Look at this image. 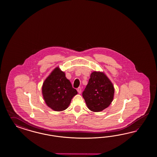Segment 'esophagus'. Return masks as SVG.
Here are the masks:
<instances>
[{"label":"esophagus","instance_id":"obj_1","mask_svg":"<svg viewBox=\"0 0 157 157\" xmlns=\"http://www.w3.org/2000/svg\"><path fill=\"white\" fill-rule=\"evenodd\" d=\"M77 91H78V93L81 94V92H82V89H81V87H78V89H77Z\"/></svg>","mask_w":157,"mask_h":157}]
</instances>
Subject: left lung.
I'll return each instance as SVG.
<instances>
[{
  "label": "left lung",
  "instance_id": "left-lung-1",
  "mask_svg": "<svg viewBox=\"0 0 157 157\" xmlns=\"http://www.w3.org/2000/svg\"><path fill=\"white\" fill-rule=\"evenodd\" d=\"M114 87L103 72H93L82 93L88 108L93 112H101L108 108L114 96Z\"/></svg>",
  "mask_w": 157,
  "mask_h": 157
}]
</instances>
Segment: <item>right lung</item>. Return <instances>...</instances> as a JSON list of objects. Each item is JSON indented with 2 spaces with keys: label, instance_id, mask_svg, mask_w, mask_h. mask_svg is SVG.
Returning a JSON list of instances; mask_svg holds the SVG:
<instances>
[{
  "label": "right lung",
  "instance_id": "1",
  "mask_svg": "<svg viewBox=\"0 0 157 157\" xmlns=\"http://www.w3.org/2000/svg\"><path fill=\"white\" fill-rule=\"evenodd\" d=\"M42 92L48 106L58 112L66 109L73 97L78 93L67 79L64 72L59 67L56 68L44 81Z\"/></svg>",
  "mask_w": 157,
  "mask_h": 157
}]
</instances>
